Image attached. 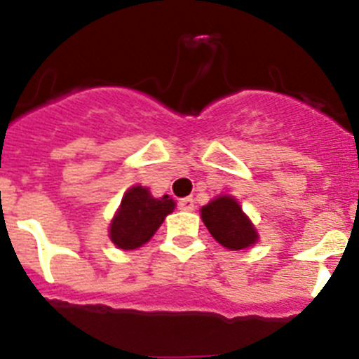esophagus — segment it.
<instances>
[{
	"label": "esophagus",
	"instance_id": "esophagus-1",
	"mask_svg": "<svg viewBox=\"0 0 359 359\" xmlns=\"http://www.w3.org/2000/svg\"><path fill=\"white\" fill-rule=\"evenodd\" d=\"M177 208L183 210V212H192L194 210V201L190 199V197H185V199H182V201L177 203Z\"/></svg>",
	"mask_w": 359,
	"mask_h": 359
}]
</instances>
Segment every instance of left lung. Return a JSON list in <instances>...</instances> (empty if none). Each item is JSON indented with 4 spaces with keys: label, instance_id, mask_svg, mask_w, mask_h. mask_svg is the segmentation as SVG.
I'll return each mask as SVG.
<instances>
[{
    "label": "left lung",
    "instance_id": "left-lung-1",
    "mask_svg": "<svg viewBox=\"0 0 359 359\" xmlns=\"http://www.w3.org/2000/svg\"><path fill=\"white\" fill-rule=\"evenodd\" d=\"M201 219L210 235L229 251L249 249L258 242L255 224L233 196L220 194L201 208Z\"/></svg>",
    "mask_w": 359,
    "mask_h": 359
}]
</instances>
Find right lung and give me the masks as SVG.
<instances>
[{
	"label": "right lung",
	"mask_w": 359,
	"mask_h": 359,
	"mask_svg": "<svg viewBox=\"0 0 359 359\" xmlns=\"http://www.w3.org/2000/svg\"><path fill=\"white\" fill-rule=\"evenodd\" d=\"M174 208L176 203L167 194L162 197H153L147 187H130L111 219L108 236L115 248L123 251L142 248Z\"/></svg>",
	"instance_id": "right-lung-1"
}]
</instances>
